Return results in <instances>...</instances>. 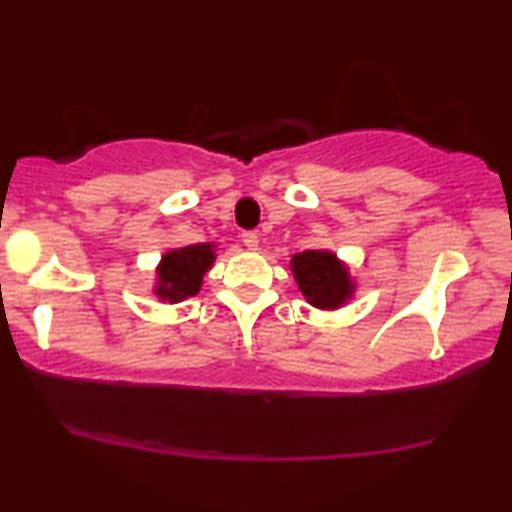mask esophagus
Segmentation results:
<instances>
[{"label": "esophagus", "instance_id": "34e87169", "mask_svg": "<svg viewBox=\"0 0 512 512\" xmlns=\"http://www.w3.org/2000/svg\"><path fill=\"white\" fill-rule=\"evenodd\" d=\"M242 242H244V247L247 249H258V235L254 233V230H247V233H242Z\"/></svg>", "mask_w": 512, "mask_h": 512}]
</instances>
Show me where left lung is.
I'll return each mask as SVG.
<instances>
[{
  "mask_svg": "<svg viewBox=\"0 0 512 512\" xmlns=\"http://www.w3.org/2000/svg\"><path fill=\"white\" fill-rule=\"evenodd\" d=\"M291 272L300 293L317 310H338L354 298L356 282L333 251L307 249L291 258Z\"/></svg>",
  "mask_w": 512,
  "mask_h": 512,
  "instance_id": "obj_1",
  "label": "left lung"
}]
</instances>
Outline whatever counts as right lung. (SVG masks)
I'll list each match as a JSON object with an SVG mask.
<instances>
[{"mask_svg": "<svg viewBox=\"0 0 512 512\" xmlns=\"http://www.w3.org/2000/svg\"><path fill=\"white\" fill-rule=\"evenodd\" d=\"M216 261V244L200 242L188 247L172 249L163 254L156 268V286L153 293L163 303H181L184 298L198 296L202 277Z\"/></svg>", "mask_w": 512, "mask_h": 512, "instance_id": "obj_1", "label": "right lung"}]
</instances>
